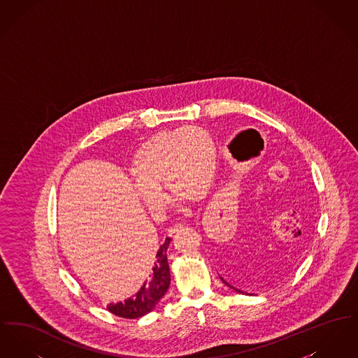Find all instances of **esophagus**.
Listing matches in <instances>:
<instances>
[{"label":"esophagus","mask_w":358,"mask_h":358,"mask_svg":"<svg viewBox=\"0 0 358 358\" xmlns=\"http://www.w3.org/2000/svg\"><path fill=\"white\" fill-rule=\"evenodd\" d=\"M185 227H187L185 224H176V225H173L171 228H169V235L173 236V235H176V234L181 232V231H182Z\"/></svg>","instance_id":"1"}]
</instances>
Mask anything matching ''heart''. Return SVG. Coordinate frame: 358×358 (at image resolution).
Listing matches in <instances>:
<instances>
[{"mask_svg":"<svg viewBox=\"0 0 358 358\" xmlns=\"http://www.w3.org/2000/svg\"><path fill=\"white\" fill-rule=\"evenodd\" d=\"M219 166L217 146L204 129L181 127L159 131L145 141L133 158V187L141 203L154 215L162 213L169 196L180 204L201 200L215 185Z\"/></svg>","mask_w":358,"mask_h":358,"instance_id":"heart-1","label":"heart"}]
</instances>
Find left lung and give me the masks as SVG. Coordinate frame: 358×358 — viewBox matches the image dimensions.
Instances as JSON below:
<instances>
[{
    "mask_svg": "<svg viewBox=\"0 0 358 358\" xmlns=\"http://www.w3.org/2000/svg\"><path fill=\"white\" fill-rule=\"evenodd\" d=\"M220 279H222V283H225V285H227L228 287H231V289H235V291H236V292H238V294H244V295H254V294H251V292H247V291H243V289H236V287H234V286H232L231 283H228V282H227V280H225V279H224L222 276H220Z\"/></svg>",
    "mask_w": 358,
    "mask_h": 358,
    "instance_id": "1",
    "label": "left lung"
}]
</instances>
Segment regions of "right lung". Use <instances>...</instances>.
I'll return each instance as SVG.
<instances>
[{
	"instance_id": "obj_1",
	"label": "right lung",
	"mask_w": 358,
	"mask_h": 358,
	"mask_svg": "<svg viewBox=\"0 0 358 358\" xmlns=\"http://www.w3.org/2000/svg\"><path fill=\"white\" fill-rule=\"evenodd\" d=\"M169 243L171 238H166L164 244L158 247L149 275L136 294L124 301L108 303L107 310L110 313L120 318L136 320L153 311L171 286V268L168 263Z\"/></svg>"
}]
</instances>
